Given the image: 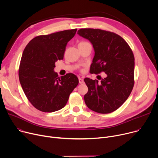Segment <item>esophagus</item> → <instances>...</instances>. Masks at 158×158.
<instances>
[{
	"label": "esophagus",
	"instance_id": "1",
	"mask_svg": "<svg viewBox=\"0 0 158 158\" xmlns=\"http://www.w3.org/2000/svg\"><path fill=\"white\" fill-rule=\"evenodd\" d=\"M79 82L80 84H82V83H84V80H83L82 78L79 77Z\"/></svg>",
	"mask_w": 158,
	"mask_h": 158
}]
</instances>
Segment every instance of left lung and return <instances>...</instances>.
<instances>
[{
  "label": "left lung",
  "instance_id": "8db88e82",
  "mask_svg": "<svg viewBox=\"0 0 158 158\" xmlns=\"http://www.w3.org/2000/svg\"><path fill=\"white\" fill-rule=\"evenodd\" d=\"M77 34L93 45L94 56L90 73L102 72L106 77L99 82L84 79L88 88L84 102L91 110L110 113L120 108L131 94L134 84V56L127 43L120 36L99 29L84 28Z\"/></svg>",
  "mask_w": 158,
  "mask_h": 158
}]
</instances>
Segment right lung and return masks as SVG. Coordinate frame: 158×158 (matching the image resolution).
<instances>
[{
    "label": "right lung",
    "mask_w": 158,
    "mask_h": 158,
    "mask_svg": "<svg viewBox=\"0 0 158 158\" xmlns=\"http://www.w3.org/2000/svg\"><path fill=\"white\" fill-rule=\"evenodd\" d=\"M77 29L64 30L32 39L25 47L19 69L21 87L37 110L53 112L63 108L79 83L72 73L59 77L55 62L62 60L67 43Z\"/></svg>",
    "instance_id": "obj_1"
}]
</instances>
